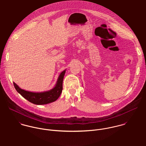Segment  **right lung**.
<instances>
[{
  "mask_svg": "<svg viewBox=\"0 0 146 146\" xmlns=\"http://www.w3.org/2000/svg\"><path fill=\"white\" fill-rule=\"evenodd\" d=\"M65 72L66 71L64 70L61 73L55 87L52 90L45 92H30L20 88L15 83H13V85L17 92L29 102L35 104H48L56 101L61 95L62 91L63 80Z\"/></svg>",
  "mask_w": 146,
  "mask_h": 146,
  "instance_id": "obj_1",
  "label": "right lung"
}]
</instances>
